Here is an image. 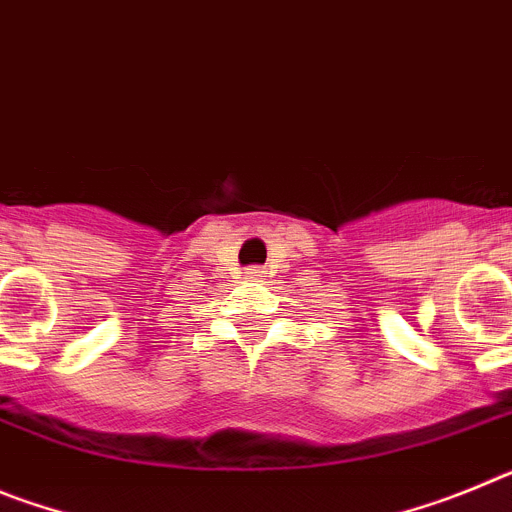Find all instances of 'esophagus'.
I'll return each instance as SVG.
<instances>
[{"label": "esophagus", "mask_w": 512, "mask_h": 512, "mask_svg": "<svg viewBox=\"0 0 512 512\" xmlns=\"http://www.w3.org/2000/svg\"><path fill=\"white\" fill-rule=\"evenodd\" d=\"M246 274V279H261L264 277V271H261V266H251V269L243 271Z\"/></svg>", "instance_id": "obj_1"}]
</instances>
